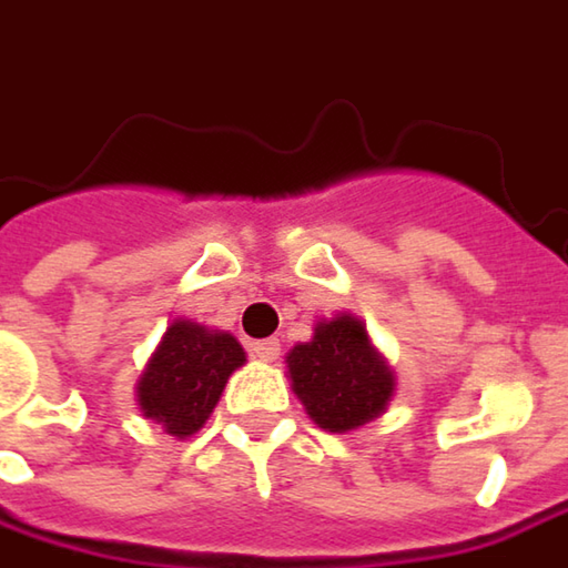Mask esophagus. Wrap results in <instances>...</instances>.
<instances>
[{
  "instance_id": "obj_1",
  "label": "esophagus",
  "mask_w": 568,
  "mask_h": 568,
  "mask_svg": "<svg viewBox=\"0 0 568 568\" xmlns=\"http://www.w3.org/2000/svg\"><path fill=\"white\" fill-rule=\"evenodd\" d=\"M251 351L256 359H263V363H273V359H280V341H276V337H270V341H256Z\"/></svg>"
}]
</instances>
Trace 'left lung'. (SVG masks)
I'll return each instance as SVG.
<instances>
[{
    "instance_id": "1",
    "label": "left lung",
    "mask_w": 568,
    "mask_h": 568,
    "mask_svg": "<svg viewBox=\"0 0 568 568\" xmlns=\"http://www.w3.org/2000/svg\"><path fill=\"white\" fill-rule=\"evenodd\" d=\"M285 369L308 417L331 434L383 417L395 395V369L351 312L321 317L312 341L285 353Z\"/></svg>"
}]
</instances>
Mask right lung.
Wrapping results in <instances>:
<instances>
[{"label": "right lung", "instance_id": "obj_1", "mask_svg": "<svg viewBox=\"0 0 568 568\" xmlns=\"http://www.w3.org/2000/svg\"><path fill=\"white\" fill-rule=\"evenodd\" d=\"M244 363L247 353L234 334L176 317L134 385L138 408L170 437L185 440L205 427L231 373Z\"/></svg>", "mask_w": 568, "mask_h": 568}]
</instances>
